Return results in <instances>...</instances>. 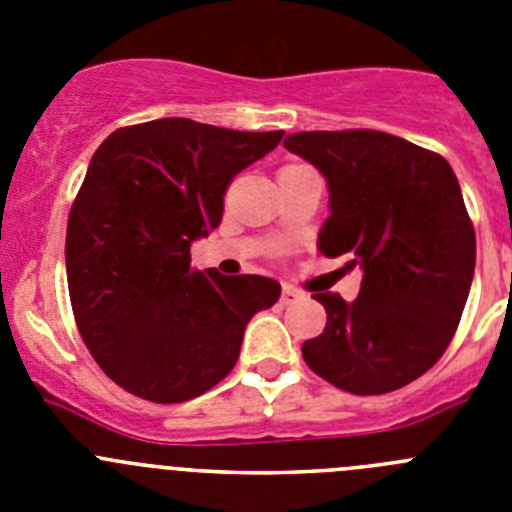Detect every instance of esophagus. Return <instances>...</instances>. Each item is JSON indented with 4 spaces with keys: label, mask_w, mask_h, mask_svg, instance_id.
<instances>
[{
    "label": "esophagus",
    "mask_w": 512,
    "mask_h": 512,
    "mask_svg": "<svg viewBox=\"0 0 512 512\" xmlns=\"http://www.w3.org/2000/svg\"><path fill=\"white\" fill-rule=\"evenodd\" d=\"M302 300V292L297 287H292V284H284L282 287V305H292V302Z\"/></svg>",
    "instance_id": "obj_1"
}]
</instances>
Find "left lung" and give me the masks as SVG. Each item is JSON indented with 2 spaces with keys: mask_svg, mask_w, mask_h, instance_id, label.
<instances>
[{
  "mask_svg": "<svg viewBox=\"0 0 512 512\" xmlns=\"http://www.w3.org/2000/svg\"><path fill=\"white\" fill-rule=\"evenodd\" d=\"M284 148L328 182L318 251L364 271L354 302L315 295L328 323L302 356L354 395L400 390L441 359L472 287L477 241L454 169L379 130L295 133Z\"/></svg>",
  "mask_w": 512,
  "mask_h": 512,
  "instance_id": "obj_1",
  "label": "left lung"
}]
</instances>
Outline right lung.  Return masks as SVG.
<instances>
[{"label":"right lung","instance_id":"right-lung-1","mask_svg":"<svg viewBox=\"0 0 512 512\" xmlns=\"http://www.w3.org/2000/svg\"><path fill=\"white\" fill-rule=\"evenodd\" d=\"M282 135L161 117L94 151L69 215L66 277L81 338L122 390L164 405L200 397L235 366L248 320L279 300L269 277L192 269L189 248L220 225L233 176Z\"/></svg>","mask_w":512,"mask_h":512}]
</instances>
